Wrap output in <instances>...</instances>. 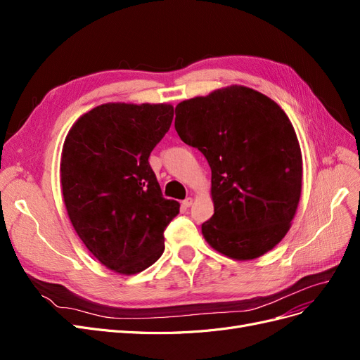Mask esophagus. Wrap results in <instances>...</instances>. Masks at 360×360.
<instances>
[{
  "label": "esophagus",
  "mask_w": 360,
  "mask_h": 360,
  "mask_svg": "<svg viewBox=\"0 0 360 360\" xmlns=\"http://www.w3.org/2000/svg\"><path fill=\"white\" fill-rule=\"evenodd\" d=\"M192 202H193V200H192V198H186V200H184L181 204H183L184 209H189V207L192 205Z\"/></svg>",
  "instance_id": "1"
}]
</instances>
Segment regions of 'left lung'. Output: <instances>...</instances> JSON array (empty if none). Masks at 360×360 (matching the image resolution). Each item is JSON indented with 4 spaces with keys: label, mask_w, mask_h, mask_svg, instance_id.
I'll return each mask as SVG.
<instances>
[{
    "label": "left lung",
    "mask_w": 360,
    "mask_h": 360,
    "mask_svg": "<svg viewBox=\"0 0 360 360\" xmlns=\"http://www.w3.org/2000/svg\"><path fill=\"white\" fill-rule=\"evenodd\" d=\"M176 130L212 169L214 213L201 225L212 248L236 259L274 249L296 213L300 146L287 114L248 86H228L176 106Z\"/></svg>",
    "instance_id": "left-lung-1"
}]
</instances>
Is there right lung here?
<instances>
[{"label": "right lung", "mask_w": 360, "mask_h": 360, "mask_svg": "<svg viewBox=\"0 0 360 360\" xmlns=\"http://www.w3.org/2000/svg\"><path fill=\"white\" fill-rule=\"evenodd\" d=\"M171 105L106 103L64 141L61 188L75 231L103 266L123 275L150 267L180 204L163 198L151 150L169 130Z\"/></svg>", "instance_id": "add662e5"}]
</instances>
